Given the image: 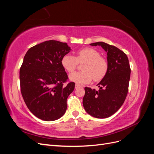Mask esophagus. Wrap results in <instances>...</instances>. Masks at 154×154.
Here are the masks:
<instances>
[{
	"label": "esophagus",
	"instance_id": "1",
	"mask_svg": "<svg viewBox=\"0 0 154 154\" xmlns=\"http://www.w3.org/2000/svg\"><path fill=\"white\" fill-rule=\"evenodd\" d=\"M81 86L80 85H78V84H76L75 85V88H80Z\"/></svg>",
	"mask_w": 154,
	"mask_h": 154
}]
</instances>
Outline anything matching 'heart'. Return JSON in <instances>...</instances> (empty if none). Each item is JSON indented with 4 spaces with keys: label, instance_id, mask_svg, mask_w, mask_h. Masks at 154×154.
I'll return each mask as SVG.
<instances>
[{
    "label": "heart",
    "instance_id": "heart-1",
    "mask_svg": "<svg viewBox=\"0 0 154 154\" xmlns=\"http://www.w3.org/2000/svg\"><path fill=\"white\" fill-rule=\"evenodd\" d=\"M100 53L94 49L86 48L77 53L76 57L67 54L62 58V67L69 72L75 70L78 62H85L83 65V71L74 72L69 75V80L78 84L90 83L93 79L100 80L103 78L107 71L108 63L106 60L100 57Z\"/></svg>",
    "mask_w": 154,
    "mask_h": 154
}]
</instances>
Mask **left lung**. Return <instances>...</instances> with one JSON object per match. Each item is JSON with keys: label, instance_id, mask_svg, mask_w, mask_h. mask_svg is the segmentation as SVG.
I'll return each mask as SVG.
<instances>
[{"label": "left lung", "instance_id": "1", "mask_svg": "<svg viewBox=\"0 0 154 154\" xmlns=\"http://www.w3.org/2000/svg\"><path fill=\"white\" fill-rule=\"evenodd\" d=\"M100 45L107 53L108 69L97 84L98 91L85 87L83 107L96 118H106L113 115L123 104L127 97L130 78V67L127 54L114 45L103 42L92 43Z\"/></svg>", "mask_w": 154, "mask_h": 154}]
</instances>
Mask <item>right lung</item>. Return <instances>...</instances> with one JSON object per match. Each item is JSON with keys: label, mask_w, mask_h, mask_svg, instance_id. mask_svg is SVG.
<instances>
[{"label": "right lung", "mask_w": 154, "mask_h": 154, "mask_svg": "<svg viewBox=\"0 0 154 154\" xmlns=\"http://www.w3.org/2000/svg\"><path fill=\"white\" fill-rule=\"evenodd\" d=\"M71 51L67 43L48 40L31 48L20 69V90L27 108L38 118L58 119L67 110V99L74 89L61 60Z\"/></svg>", "instance_id": "1"}]
</instances>
